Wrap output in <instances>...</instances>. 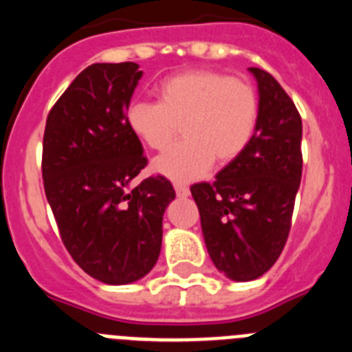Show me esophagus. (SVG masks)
I'll return each mask as SVG.
<instances>
[{"instance_id":"34e87169","label":"esophagus","mask_w":352,"mask_h":352,"mask_svg":"<svg viewBox=\"0 0 352 352\" xmlns=\"http://www.w3.org/2000/svg\"><path fill=\"white\" fill-rule=\"evenodd\" d=\"M174 190H176V195H178V197H188V194H190L188 186L182 185V183H174Z\"/></svg>"}]
</instances>
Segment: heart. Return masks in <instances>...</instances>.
<instances>
[{"label":"heart","mask_w":352,"mask_h":352,"mask_svg":"<svg viewBox=\"0 0 352 352\" xmlns=\"http://www.w3.org/2000/svg\"><path fill=\"white\" fill-rule=\"evenodd\" d=\"M259 95L248 80L208 68L179 72L158 86V102L133 100L126 129L153 151V170L176 183L201 178L211 164L226 166L250 144L259 121Z\"/></svg>","instance_id":"b5f03b06"}]
</instances>
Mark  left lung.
<instances>
[{"instance_id":"left-lung-1","label":"left lung","mask_w":352,"mask_h":352,"mask_svg":"<svg viewBox=\"0 0 352 352\" xmlns=\"http://www.w3.org/2000/svg\"><path fill=\"white\" fill-rule=\"evenodd\" d=\"M259 89V121L250 144L213 183H195L208 254L227 278L256 280L284 250L301 182V118L275 77L248 68Z\"/></svg>"}]
</instances>
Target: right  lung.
I'll use <instances>...</instances> for the list:
<instances>
[{"label":"right lung","instance_id":"1","mask_svg":"<svg viewBox=\"0 0 352 352\" xmlns=\"http://www.w3.org/2000/svg\"><path fill=\"white\" fill-rule=\"evenodd\" d=\"M142 72L138 63L84 68L47 116L42 176L72 259L96 280L125 285L157 264L162 219L176 197L169 179L130 188L148 164L125 123Z\"/></svg>","mask_w":352,"mask_h":352}]
</instances>
